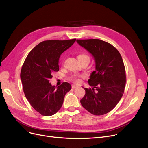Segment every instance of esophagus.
<instances>
[{
    "instance_id": "obj_1",
    "label": "esophagus",
    "mask_w": 148,
    "mask_h": 148,
    "mask_svg": "<svg viewBox=\"0 0 148 148\" xmlns=\"http://www.w3.org/2000/svg\"><path fill=\"white\" fill-rule=\"evenodd\" d=\"M78 86H79V85H75V84L72 85V86H71V87H72V88H73V89H75V88H77Z\"/></svg>"
}]
</instances>
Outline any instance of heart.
I'll list each match as a JSON object with an SVG mask.
<instances>
[{
  "instance_id": "1",
  "label": "heart",
  "mask_w": 148,
  "mask_h": 148,
  "mask_svg": "<svg viewBox=\"0 0 148 148\" xmlns=\"http://www.w3.org/2000/svg\"><path fill=\"white\" fill-rule=\"evenodd\" d=\"M78 60H84V59H89V57L85 54H82L78 56L77 57ZM83 75L81 74H72L69 77L68 79L71 81H73L74 82H79V79L82 77Z\"/></svg>"
}]
</instances>
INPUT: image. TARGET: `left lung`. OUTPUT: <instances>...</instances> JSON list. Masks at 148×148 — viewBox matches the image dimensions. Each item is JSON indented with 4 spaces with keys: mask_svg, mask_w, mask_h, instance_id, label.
<instances>
[{
    "mask_svg": "<svg viewBox=\"0 0 148 148\" xmlns=\"http://www.w3.org/2000/svg\"><path fill=\"white\" fill-rule=\"evenodd\" d=\"M80 46L91 53L95 62V71L88 80L92 88H84L82 106L95 115L110 112L124 93L125 68L119 51L111 44L100 39L77 40Z\"/></svg>",
    "mask_w": 148,
    "mask_h": 148,
    "instance_id": "1",
    "label": "left lung"
}]
</instances>
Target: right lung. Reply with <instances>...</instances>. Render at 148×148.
Returning a JSON list of instances; mask_svg holds the SVG:
<instances>
[{
    "label": "right lung",
    "mask_w": 148,
    "mask_h": 148,
    "mask_svg": "<svg viewBox=\"0 0 148 148\" xmlns=\"http://www.w3.org/2000/svg\"><path fill=\"white\" fill-rule=\"evenodd\" d=\"M71 40H49L38 43L23 64L21 78L23 92L30 105L43 116H51L61 108L65 94L71 89L69 83L58 87L52 86L49 80L59 70L60 55L75 42Z\"/></svg>",
    "instance_id": "right-lung-1"
}]
</instances>
